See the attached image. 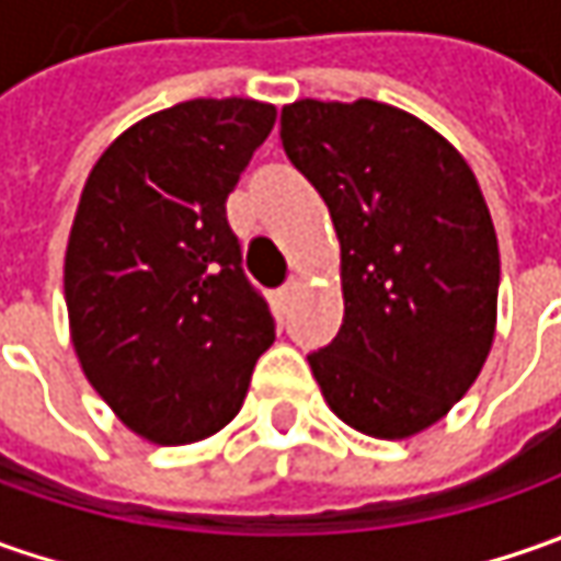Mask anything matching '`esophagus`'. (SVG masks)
Instances as JSON below:
<instances>
[{
    "instance_id": "obj_1",
    "label": "esophagus",
    "mask_w": 561,
    "mask_h": 561,
    "mask_svg": "<svg viewBox=\"0 0 561 561\" xmlns=\"http://www.w3.org/2000/svg\"><path fill=\"white\" fill-rule=\"evenodd\" d=\"M302 287H306V277H299V274H293L290 280H287V284H284V299H293V296H299V290H302Z\"/></svg>"
}]
</instances>
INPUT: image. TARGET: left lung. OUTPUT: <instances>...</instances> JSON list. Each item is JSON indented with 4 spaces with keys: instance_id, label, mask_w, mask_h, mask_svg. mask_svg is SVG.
<instances>
[{
    "instance_id": "obj_1",
    "label": "left lung",
    "mask_w": 561,
    "mask_h": 561,
    "mask_svg": "<svg viewBox=\"0 0 561 561\" xmlns=\"http://www.w3.org/2000/svg\"><path fill=\"white\" fill-rule=\"evenodd\" d=\"M280 142L340 240L343 324L309 356L324 402L368 437H415L468 393L496 334L500 247L478 178L375 99L290 102Z\"/></svg>"
}]
</instances>
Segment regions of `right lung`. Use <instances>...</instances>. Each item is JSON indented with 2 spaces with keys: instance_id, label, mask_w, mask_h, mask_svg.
<instances>
[{
  "instance_id": "right-lung-1",
  "label": "right lung",
  "mask_w": 561,
  "mask_h": 561,
  "mask_svg": "<svg viewBox=\"0 0 561 561\" xmlns=\"http://www.w3.org/2000/svg\"><path fill=\"white\" fill-rule=\"evenodd\" d=\"M277 108L190 99L137 121L93 164L65 252L77 362L137 437L184 446L240 412L274 343L225 203Z\"/></svg>"
}]
</instances>
